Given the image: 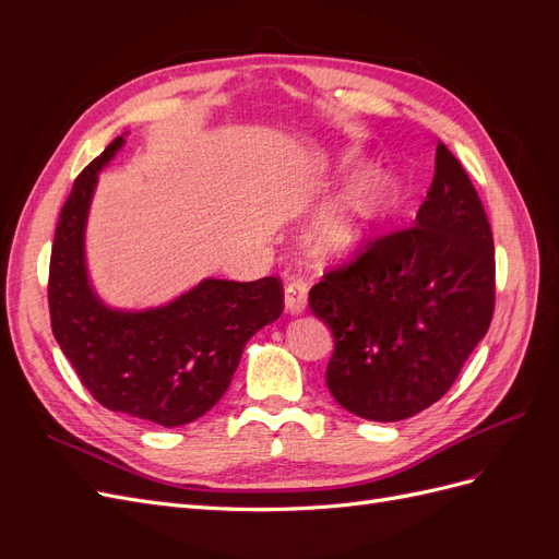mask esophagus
Listing matches in <instances>:
<instances>
[{"mask_svg":"<svg viewBox=\"0 0 559 559\" xmlns=\"http://www.w3.org/2000/svg\"><path fill=\"white\" fill-rule=\"evenodd\" d=\"M308 308V286L300 280H292L284 289V310L289 314H302Z\"/></svg>","mask_w":559,"mask_h":559,"instance_id":"34e87169","label":"esophagus"}]
</instances>
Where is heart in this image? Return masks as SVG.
Instances as JSON below:
<instances>
[{"instance_id":"1","label":"heart","mask_w":559,"mask_h":559,"mask_svg":"<svg viewBox=\"0 0 559 559\" xmlns=\"http://www.w3.org/2000/svg\"><path fill=\"white\" fill-rule=\"evenodd\" d=\"M401 202V183L389 173H373L317 207L308 226L312 251L324 261L357 257L373 245Z\"/></svg>"}]
</instances>
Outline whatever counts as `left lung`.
Here are the masks:
<instances>
[{
	"label": "left lung",
	"mask_w": 559,
	"mask_h": 559,
	"mask_svg": "<svg viewBox=\"0 0 559 559\" xmlns=\"http://www.w3.org/2000/svg\"><path fill=\"white\" fill-rule=\"evenodd\" d=\"M310 310L335 341L326 386L352 415L408 419L452 386L492 321L495 242L443 142L415 226L314 284Z\"/></svg>",
	"instance_id": "8db88e82"
}]
</instances>
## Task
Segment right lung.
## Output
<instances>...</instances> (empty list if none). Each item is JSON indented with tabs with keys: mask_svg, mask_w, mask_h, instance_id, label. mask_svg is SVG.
Segmentation results:
<instances>
[{
	"mask_svg": "<svg viewBox=\"0 0 559 559\" xmlns=\"http://www.w3.org/2000/svg\"><path fill=\"white\" fill-rule=\"evenodd\" d=\"M126 144L116 138L67 198L50 251L48 308L53 335L83 386L114 413L181 427L226 394L253 333L284 310L277 277H205L156 308H111L88 275L86 226L97 177Z\"/></svg>",
	"mask_w": 559,
	"mask_h": 559,
	"instance_id": "obj_1",
	"label": "right lung"
}]
</instances>
